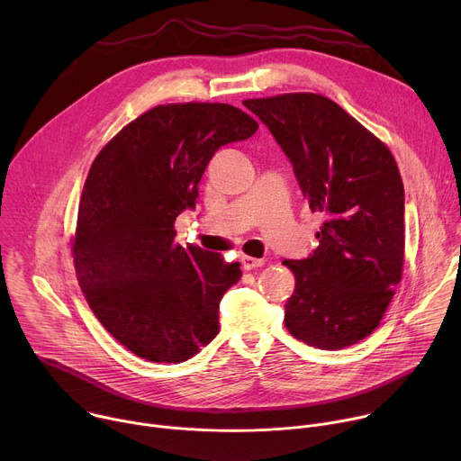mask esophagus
<instances>
[{"label": "esophagus", "mask_w": 461, "mask_h": 461, "mask_svg": "<svg viewBox=\"0 0 461 461\" xmlns=\"http://www.w3.org/2000/svg\"><path fill=\"white\" fill-rule=\"evenodd\" d=\"M242 267H244V270L260 268V267H265V258H255V257L244 255V257H242Z\"/></svg>", "instance_id": "1"}]
</instances>
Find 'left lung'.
<instances>
[{"mask_svg":"<svg viewBox=\"0 0 461 461\" xmlns=\"http://www.w3.org/2000/svg\"><path fill=\"white\" fill-rule=\"evenodd\" d=\"M288 157L312 212L326 219L319 246L283 260L295 290L288 332L339 350L370 336L402 281L405 189L388 148L336 102L295 93L246 100Z\"/></svg>","mask_w":461,"mask_h":461,"instance_id":"1","label":"left lung"}]
</instances>
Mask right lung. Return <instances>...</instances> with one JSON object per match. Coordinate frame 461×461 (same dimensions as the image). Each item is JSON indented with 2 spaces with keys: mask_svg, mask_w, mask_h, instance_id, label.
I'll return each instance as SVG.
<instances>
[{
  "mask_svg": "<svg viewBox=\"0 0 461 461\" xmlns=\"http://www.w3.org/2000/svg\"><path fill=\"white\" fill-rule=\"evenodd\" d=\"M258 123L228 104L158 105L125 125L87 175L73 244L86 299L105 330L155 363H182L219 334V304L239 262L175 242L199 182L226 144Z\"/></svg>",
  "mask_w": 461,
  "mask_h": 461,
  "instance_id": "obj_1",
  "label": "right lung"
}]
</instances>
